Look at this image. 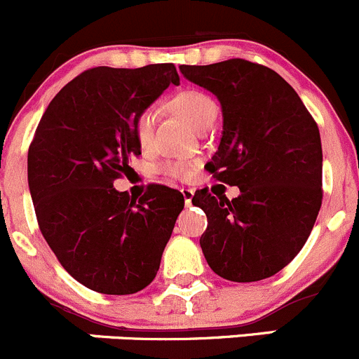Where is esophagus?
Masks as SVG:
<instances>
[{
    "instance_id": "esophagus-1",
    "label": "esophagus",
    "mask_w": 359,
    "mask_h": 359,
    "mask_svg": "<svg viewBox=\"0 0 359 359\" xmlns=\"http://www.w3.org/2000/svg\"><path fill=\"white\" fill-rule=\"evenodd\" d=\"M181 195H183L184 198V204L190 205L191 198H194V190H191V188H181Z\"/></svg>"
}]
</instances>
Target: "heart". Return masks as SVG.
<instances>
[{
    "mask_svg": "<svg viewBox=\"0 0 359 359\" xmlns=\"http://www.w3.org/2000/svg\"><path fill=\"white\" fill-rule=\"evenodd\" d=\"M172 106L195 127L201 129L202 126L209 122V120L218 116V104L215 99L209 97L208 94L198 90H184L180 92L175 99H172ZM157 108L155 106H148L143 111L137 115L136 122H134V134L140 143L141 148H150L154 143L155 134V123H157ZM162 172L175 178H187L191 171V165L188 162L176 161V162H165L162 165Z\"/></svg>",
    "mask_w": 359,
    "mask_h": 359,
    "instance_id": "obj_1",
    "label": "heart"
}]
</instances>
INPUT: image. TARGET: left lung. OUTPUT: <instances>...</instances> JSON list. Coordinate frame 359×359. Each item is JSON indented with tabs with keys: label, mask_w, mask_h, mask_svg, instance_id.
<instances>
[{
	"label": "left lung",
	"mask_w": 359,
	"mask_h": 359,
	"mask_svg": "<svg viewBox=\"0 0 359 359\" xmlns=\"http://www.w3.org/2000/svg\"><path fill=\"white\" fill-rule=\"evenodd\" d=\"M191 83L218 97L223 130L208 162L239 197L191 202L208 216L201 248L212 272L236 283L262 281L304 248L321 208L319 129L292 85L271 67L244 59L181 66Z\"/></svg>",
	"instance_id": "left-lung-1"
}]
</instances>
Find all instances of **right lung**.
Segmentation results:
<instances>
[{"mask_svg": "<svg viewBox=\"0 0 359 359\" xmlns=\"http://www.w3.org/2000/svg\"><path fill=\"white\" fill-rule=\"evenodd\" d=\"M175 64L99 66L64 85L27 151L38 225L67 274L104 295H130L157 276L184 198L150 184L136 202L113 181L141 155L134 122L169 85Z\"/></svg>", "mask_w": 359, "mask_h": 359, "instance_id": "obj_1", "label": "right lung"}]
</instances>
